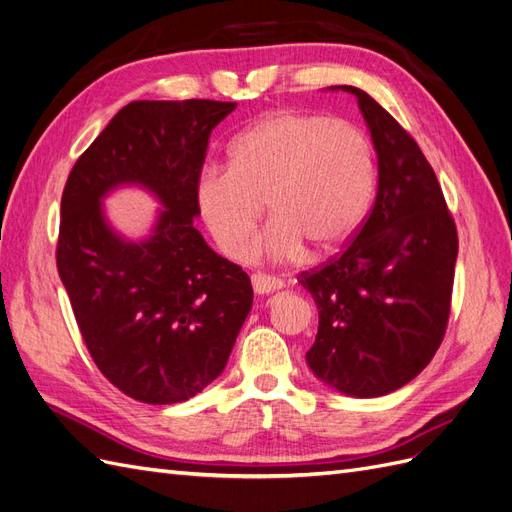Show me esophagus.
<instances>
[{
  "label": "esophagus",
  "mask_w": 512,
  "mask_h": 512,
  "mask_svg": "<svg viewBox=\"0 0 512 512\" xmlns=\"http://www.w3.org/2000/svg\"><path fill=\"white\" fill-rule=\"evenodd\" d=\"M252 288L256 294H271V292L282 288V282L275 280V277H271V275L258 273V275H252Z\"/></svg>",
  "instance_id": "1"
}]
</instances>
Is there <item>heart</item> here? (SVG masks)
Masks as SVG:
<instances>
[{"label":"heart","mask_w":512,"mask_h":512,"mask_svg":"<svg viewBox=\"0 0 512 512\" xmlns=\"http://www.w3.org/2000/svg\"><path fill=\"white\" fill-rule=\"evenodd\" d=\"M376 188V156L359 126L327 115L282 111L230 145V164L196 181V207L220 252L243 258L267 203L273 222L260 250L275 260L309 247L320 258L354 237Z\"/></svg>","instance_id":"1"}]
</instances>
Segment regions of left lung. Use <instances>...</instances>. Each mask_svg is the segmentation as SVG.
<instances>
[{
    "mask_svg": "<svg viewBox=\"0 0 512 512\" xmlns=\"http://www.w3.org/2000/svg\"><path fill=\"white\" fill-rule=\"evenodd\" d=\"M331 89L359 100L378 156V192L346 252L301 275L318 307V335L305 361L329 389L380 397L421 374L440 348L457 228L414 138L363 89Z\"/></svg>",
    "mask_w": 512,
    "mask_h": 512,
    "instance_id": "obj_1",
    "label": "left lung"
}]
</instances>
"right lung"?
<instances>
[{
	"label": "right lung",
	"mask_w": 512,
	"mask_h": 512,
	"mask_svg": "<svg viewBox=\"0 0 512 512\" xmlns=\"http://www.w3.org/2000/svg\"><path fill=\"white\" fill-rule=\"evenodd\" d=\"M235 108L130 102L76 160L61 196L57 271L76 324L102 374L143 404H179L218 378L252 309L250 277L194 228L211 130ZM121 187L161 203L141 240L105 218L103 200Z\"/></svg>",
	"instance_id": "right-lung-1"
}]
</instances>
